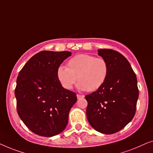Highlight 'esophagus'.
Listing matches in <instances>:
<instances>
[{
	"instance_id": "34e87169",
	"label": "esophagus",
	"mask_w": 153,
	"mask_h": 153,
	"mask_svg": "<svg viewBox=\"0 0 153 153\" xmlns=\"http://www.w3.org/2000/svg\"><path fill=\"white\" fill-rule=\"evenodd\" d=\"M76 97H77V99H81V98H83V97H84V95H80V94H77V95H76Z\"/></svg>"
}]
</instances>
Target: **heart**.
<instances>
[{
    "instance_id": "b5f03b06",
    "label": "heart",
    "mask_w": 153,
    "mask_h": 153,
    "mask_svg": "<svg viewBox=\"0 0 153 153\" xmlns=\"http://www.w3.org/2000/svg\"><path fill=\"white\" fill-rule=\"evenodd\" d=\"M108 74V65L105 59L86 53L74 56L68 60L67 68L60 66L57 70L58 80L65 88H72L77 79L79 88L89 92L102 87Z\"/></svg>"
}]
</instances>
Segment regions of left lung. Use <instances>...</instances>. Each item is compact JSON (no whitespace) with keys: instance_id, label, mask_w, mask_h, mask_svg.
Returning <instances> with one entry per match:
<instances>
[{"instance_id":"obj_1","label":"left lung","mask_w":153,"mask_h":153,"mask_svg":"<svg viewBox=\"0 0 153 153\" xmlns=\"http://www.w3.org/2000/svg\"><path fill=\"white\" fill-rule=\"evenodd\" d=\"M108 65L107 79L102 87L85 96L86 116L96 131L106 134L118 132L132 120L139 89L134 72L125 56L109 49L98 50Z\"/></svg>"}]
</instances>
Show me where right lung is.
I'll return each mask as SVG.
<instances>
[{
    "instance_id": "obj_1",
    "label": "right lung",
    "mask_w": 153,
    "mask_h": 153,
    "mask_svg": "<svg viewBox=\"0 0 153 153\" xmlns=\"http://www.w3.org/2000/svg\"><path fill=\"white\" fill-rule=\"evenodd\" d=\"M70 56V51H40L19 73L14 91L18 115L37 135L56 136L68 125L69 113L77 97L62 86L57 70Z\"/></svg>"
}]
</instances>
